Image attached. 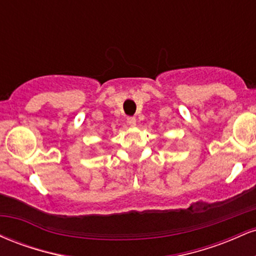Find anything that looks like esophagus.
Masks as SVG:
<instances>
[{"instance_id":"esophagus-1","label":"esophagus","mask_w":256,"mask_h":256,"mask_svg":"<svg viewBox=\"0 0 256 256\" xmlns=\"http://www.w3.org/2000/svg\"><path fill=\"white\" fill-rule=\"evenodd\" d=\"M128 124L131 126V128H134L137 124V120L136 118H134V116H130V118H128Z\"/></svg>"}]
</instances>
